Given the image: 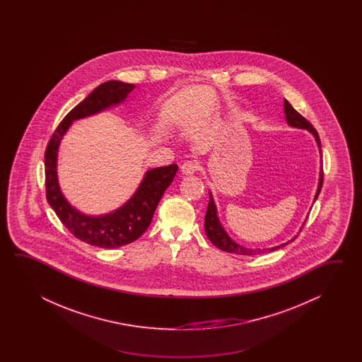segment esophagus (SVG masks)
I'll return each instance as SVG.
<instances>
[{
  "mask_svg": "<svg viewBox=\"0 0 362 362\" xmlns=\"http://www.w3.org/2000/svg\"><path fill=\"white\" fill-rule=\"evenodd\" d=\"M181 173L186 175V176H192L197 170H198V163L192 162V160H187L181 165Z\"/></svg>",
  "mask_w": 362,
  "mask_h": 362,
  "instance_id": "obj_1",
  "label": "esophagus"
}]
</instances>
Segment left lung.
I'll return each instance as SVG.
<instances>
[{
  "label": "left lung",
  "instance_id": "obj_1",
  "mask_svg": "<svg viewBox=\"0 0 362 362\" xmlns=\"http://www.w3.org/2000/svg\"><path fill=\"white\" fill-rule=\"evenodd\" d=\"M284 110H285L286 122L293 128H299V129H307L315 137V142H317V146L320 148V155L321 154V141L318 137V133L313 128V125L308 122L307 119L304 116H301L295 108L290 105L288 100H285L284 102ZM323 182V170L322 164H321V168H320V180H318V186H317V192H315V200L318 198L320 192L322 189ZM304 226V223H303ZM204 230L207 234L208 239L215 245L217 248L223 250L225 252H229V254L235 255H243V256H254V255H262L267 254V252H272V251H276L281 247L288 245L290 242H293V239L296 238V235L293 237L291 240L282 243L281 246L272 247V248H247V247L240 246L237 242H234L233 239L228 235V233L225 231L223 228V225L218 220V216H217V208H216L215 200L212 197V192H209V202H208L207 212H206V218H204Z\"/></svg>",
  "mask_w": 362,
  "mask_h": 362
}]
</instances>
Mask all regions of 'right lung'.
<instances>
[{"label":"right lung","mask_w":362,"mask_h":362,"mask_svg":"<svg viewBox=\"0 0 362 362\" xmlns=\"http://www.w3.org/2000/svg\"><path fill=\"white\" fill-rule=\"evenodd\" d=\"M133 89L134 85L116 80L97 86L84 100L64 116L49 141L45 151L47 203L54 209L61 223L77 239L100 248H116L129 245L146 231L163 194L176 176L177 164L147 170L131 199L114 212L100 216L85 215L72 207L62 194L57 175L58 148L72 122L123 103Z\"/></svg>","instance_id":"1"}]
</instances>
